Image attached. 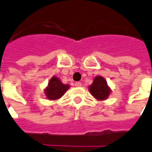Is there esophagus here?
Segmentation results:
<instances>
[{"mask_svg":"<svg viewBox=\"0 0 152 152\" xmlns=\"http://www.w3.org/2000/svg\"><path fill=\"white\" fill-rule=\"evenodd\" d=\"M74 85L76 87H81L82 86V83L81 82H76L74 83Z\"/></svg>","mask_w":152,"mask_h":152,"instance_id":"34e87169","label":"esophagus"}]
</instances>
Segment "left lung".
I'll use <instances>...</instances> for the list:
<instances>
[{"instance_id":"obj_1","label":"left lung","mask_w":152,"mask_h":152,"mask_svg":"<svg viewBox=\"0 0 152 152\" xmlns=\"http://www.w3.org/2000/svg\"><path fill=\"white\" fill-rule=\"evenodd\" d=\"M91 94L98 100L106 99L110 94V88L107 86L106 80L101 76H98L94 78V83L89 86Z\"/></svg>"}]
</instances>
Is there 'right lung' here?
I'll return each instance as SVG.
<instances>
[{
    "instance_id": "add662e5",
    "label": "right lung",
    "mask_w": 152,
    "mask_h": 152,
    "mask_svg": "<svg viewBox=\"0 0 152 152\" xmlns=\"http://www.w3.org/2000/svg\"><path fill=\"white\" fill-rule=\"evenodd\" d=\"M69 86L68 84H64L58 78L53 77L50 80L45 92L48 99L55 100L61 98L66 91L69 89Z\"/></svg>"
}]
</instances>
